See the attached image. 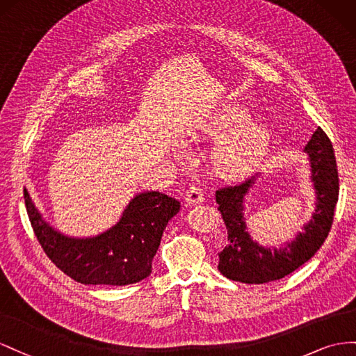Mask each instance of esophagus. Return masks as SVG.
<instances>
[{"label": "esophagus", "mask_w": 356, "mask_h": 356, "mask_svg": "<svg viewBox=\"0 0 356 356\" xmlns=\"http://www.w3.org/2000/svg\"><path fill=\"white\" fill-rule=\"evenodd\" d=\"M202 200H204V195H202V192L200 188L197 186H189L186 194H185V201L188 202V204L194 206V204H200V202H202Z\"/></svg>", "instance_id": "34e87169"}]
</instances>
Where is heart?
Here are the masks:
<instances>
[{
  "mask_svg": "<svg viewBox=\"0 0 356 356\" xmlns=\"http://www.w3.org/2000/svg\"><path fill=\"white\" fill-rule=\"evenodd\" d=\"M246 118L248 113L243 108L223 107L198 131L200 138H222L211 156L213 168L222 177L246 176L255 171L267 155L271 140L268 127L258 122H246L238 127Z\"/></svg>",
  "mask_w": 356,
  "mask_h": 356,
  "instance_id": "b5f03b06",
  "label": "heart"
}]
</instances>
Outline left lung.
Instances as JSON below:
<instances>
[{"label":"left lung","instance_id":"obj_1","mask_svg":"<svg viewBox=\"0 0 356 356\" xmlns=\"http://www.w3.org/2000/svg\"><path fill=\"white\" fill-rule=\"evenodd\" d=\"M310 161V180L314 189V210L296 238L279 249L253 241L245 218V201L255 177L237 186L216 191L218 210L228 229V243L219 253V271L223 276L250 285L283 279L306 264L323 245L332 225L339 200V172L331 140L318 127L304 147Z\"/></svg>","mask_w":356,"mask_h":356}]
</instances>
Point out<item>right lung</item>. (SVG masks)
<instances>
[{
	"instance_id": "1",
	"label": "right lung",
	"mask_w": 356,
	"mask_h": 356,
	"mask_svg": "<svg viewBox=\"0 0 356 356\" xmlns=\"http://www.w3.org/2000/svg\"><path fill=\"white\" fill-rule=\"evenodd\" d=\"M24 198L46 255L60 271L83 285L125 286L146 279L162 232L180 210V202L162 192H140L107 231L94 237H70L46 222L26 189Z\"/></svg>"
}]
</instances>
